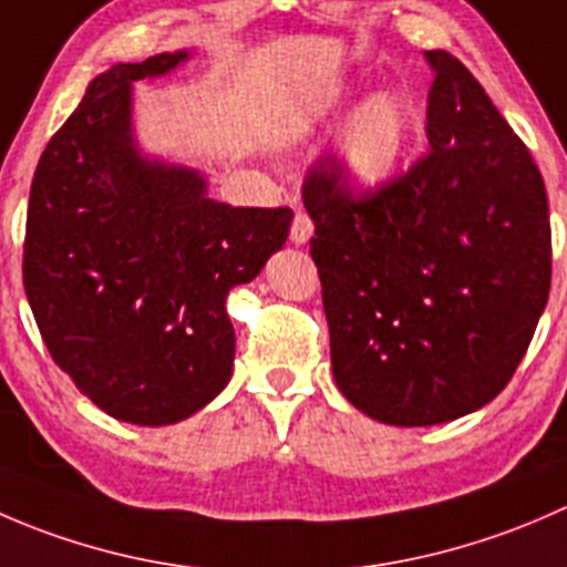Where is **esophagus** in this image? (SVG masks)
<instances>
[{"label": "esophagus", "instance_id": "obj_1", "mask_svg": "<svg viewBox=\"0 0 567 567\" xmlns=\"http://www.w3.org/2000/svg\"><path fill=\"white\" fill-rule=\"evenodd\" d=\"M313 237V223L306 212L297 209L295 223H291V243L295 245H308V239Z\"/></svg>", "mask_w": 567, "mask_h": 567}]
</instances>
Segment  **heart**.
Here are the masks:
<instances>
[{"label": "heart", "instance_id": "obj_1", "mask_svg": "<svg viewBox=\"0 0 567 567\" xmlns=\"http://www.w3.org/2000/svg\"><path fill=\"white\" fill-rule=\"evenodd\" d=\"M361 91L333 85L308 106L306 126L328 132L347 117ZM416 110L402 93H374L347 117L336 140V173L355 195H378L396 182L416 140Z\"/></svg>", "mask_w": 567, "mask_h": 567}]
</instances>
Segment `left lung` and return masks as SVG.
<instances>
[{
    "mask_svg": "<svg viewBox=\"0 0 567 567\" xmlns=\"http://www.w3.org/2000/svg\"><path fill=\"white\" fill-rule=\"evenodd\" d=\"M430 154L372 198L333 167L302 187L330 363L374 422L430 427L480 411L513 378L551 286L543 176L472 71L444 49Z\"/></svg>",
    "mask_w": 567,
    "mask_h": 567,
    "instance_id": "1",
    "label": "left lung"
}]
</instances>
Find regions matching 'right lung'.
<instances>
[{
    "label": "right lung",
    "instance_id": "1",
    "mask_svg": "<svg viewBox=\"0 0 567 567\" xmlns=\"http://www.w3.org/2000/svg\"><path fill=\"white\" fill-rule=\"evenodd\" d=\"M189 49L117 63L49 140L30 189L24 289L54 363L117 422L165 427L234 372L226 297L289 237L291 209L209 198L200 167L145 154L134 82Z\"/></svg>",
    "mask_w": 567,
    "mask_h": 567
}]
</instances>
